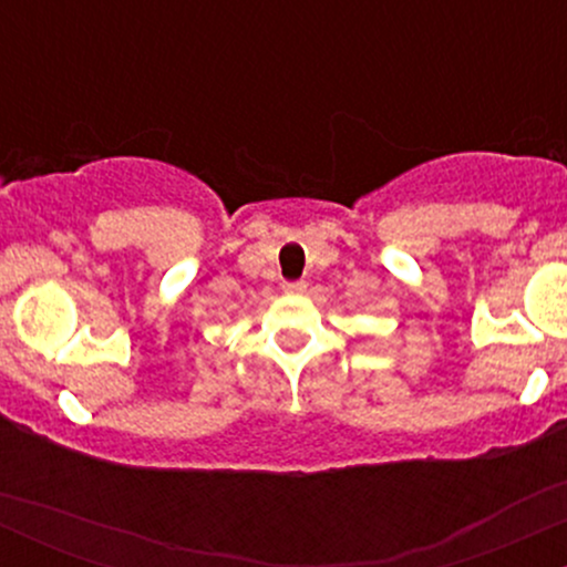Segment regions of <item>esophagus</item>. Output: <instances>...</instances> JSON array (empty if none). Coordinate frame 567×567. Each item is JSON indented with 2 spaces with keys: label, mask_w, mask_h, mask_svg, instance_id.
Masks as SVG:
<instances>
[{
  "label": "esophagus",
  "mask_w": 567,
  "mask_h": 567,
  "mask_svg": "<svg viewBox=\"0 0 567 567\" xmlns=\"http://www.w3.org/2000/svg\"><path fill=\"white\" fill-rule=\"evenodd\" d=\"M282 290L288 292V296H301V292H306V282L303 279H296V282H282Z\"/></svg>",
  "instance_id": "obj_1"
}]
</instances>
